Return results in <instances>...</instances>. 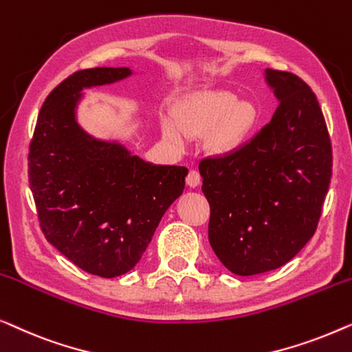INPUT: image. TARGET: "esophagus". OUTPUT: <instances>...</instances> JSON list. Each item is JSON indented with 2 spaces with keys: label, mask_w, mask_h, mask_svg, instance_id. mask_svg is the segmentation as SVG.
<instances>
[{
  "label": "esophagus",
  "mask_w": 352,
  "mask_h": 352,
  "mask_svg": "<svg viewBox=\"0 0 352 352\" xmlns=\"http://www.w3.org/2000/svg\"><path fill=\"white\" fill-rule=\"evenodd\" d=\"M199 183H201L199 172L190 170V174H188V177H186V185L190 188H196V186H199Z\"/></svg>",
  "instance_id": "obj_1"
}]
</instances>
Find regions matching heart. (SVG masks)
<instances>
[{
  "instance_id": "obj_1",
  "label": "heart",
  "mask_w": 352,
  "mask_h": 352,
  "mask_svg": "<svg viewBox=\"0 0 352 352\" xmlns=\"http://www.w3.org/2000/svg\"><path fill=\"white\" fill-rule=\"evenodd\" d=\"M258 121V111L244 103L236 94L212 91L183 98L174 110V118L162 120V133L170 143L185 146L188 137L209 135L215 155H231L244 145Z\"/></svg>"
}]
</instances>
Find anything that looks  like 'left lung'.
I'll return each instance as SVG.
<instances>
[{
	"label": "left lung",
	"instance_id": "1",
	"mask_svg": "<svg viewBox=\"0 0 352 352\" xmlns=\"http://www.w3.org/2000/svg\"><path fill=\"white\" fill-rule=\"evenodd\" d=\"M279 102L271 121L231 155L199 162L209 242L226 270L280 268L318 228L331 177L329 131L314 92L294 73L265 70Z\"/></svg>",
	"mask_w": 352,
	"mask_h": 352
}]
</instances>
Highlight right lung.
Returning a JSON list of instances; mask_svg holds the SVG:
<instances>
[{"label": "right lung", "mask_w": 352, "mask_h": 352, "mask_svg": "<svg viewBox=\"0 0 352 352\" xmlns=\"http://www.w3.org/2000/svg\"><path fill=\"white\" fill-rule=\"evenodd\" d=\"M131 75L127 67H100L68 76L44 100L28 153L46 239L78 268L108 279L138 263L188 175L186 167L146 162L78 124L82 89Z\"/></svg>", "instance_id": "obj_1"}]
</instances>
